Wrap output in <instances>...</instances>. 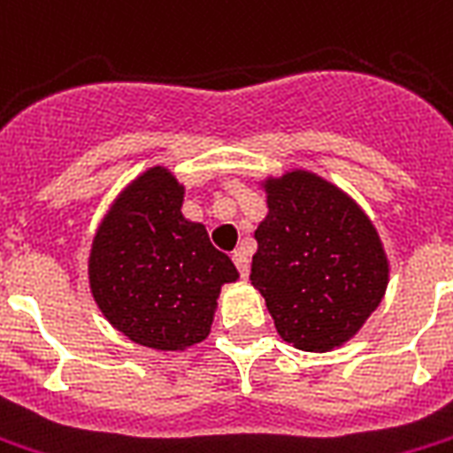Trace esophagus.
Returning <instances> with one entry per match:
<instances>
[{"label": "esophagus", "mask_w": 453, "mask_h": 453, "mask_svg": "<svg viewBox=\"0 0 453 453\" xmlns=\"http://www.w3.org/2000/svg\"><path fill=\"white\" fill-rule=\"evenodd\" d=\"M233 261L234 265H237V271H240L242 278H247V275H250V254L244 250H237L233 254Z\"/></svg>", "instance_id": "1"}]
</instances>
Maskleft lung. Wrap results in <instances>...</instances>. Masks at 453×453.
I'll list each match as a JSON object with an SVG mask.
<instances>
[{
  "instance_id": "1",
  "label": "left lung",
  "mask_w": 453,
  "mask_h": 453,
  "mask_svg": "<svg viewBox=\"0 0 453 453\" xmlns=\"http://www.w3.org/2000/svg\"><path fill=\"white\" fill-rule=\"evenodd\" d=\"M251 285L275 330L302 351H333L378 309L389 282L382 242L349 195L316 173L265 178Z\"/></svg>"
}]
</instances>
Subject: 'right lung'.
Instances as JSON below:
<instances>
[{
    "mask_svg": "<svg viewBox=\"0 0 453 453\" xmlns=\"http://www.w3.org/2000/svg\"><path fill=\"white\" fill-rule=\"evenodd\" d=\"M182 188L164 165L127 182L96 227L89 289L119 333L157 351H185L211 333L220 288L240 273L182 216Z\"/></svg>",
    "mask_w": 453,
    "mask_h": 453,
    "instance_id": "1",
    "label": "right lung"
}]
</instances>
